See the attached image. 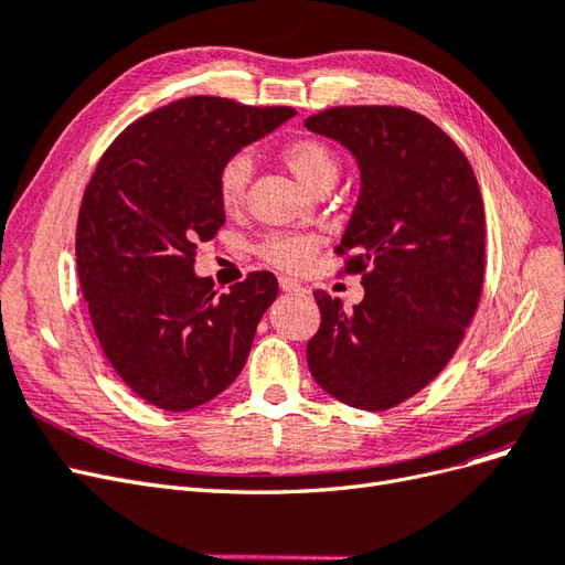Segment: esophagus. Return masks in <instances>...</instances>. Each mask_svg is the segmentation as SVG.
<instances>
[{
    "mask_svg": "<svg viewBox=\"0 0 565 565\" xmlns=\"http://www.w3.org/2000/svg\"><path fill=\"white\" fill-rule=\"evenodd\" d=\"M278 285H280V289L282 292H287V295H306V287L301 285V282H297V280H292V278H280L278 280Z\"/></svg>",
    "mask_w": 565,
    "mask_h": 565,
    "instance_id": "1",
    "label": "esophagus"
}]
</instances>
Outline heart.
<instances>
[{
	"label": "heart",
	"mask_w": 565,
	"mask_h": 565,
	"mask_svg": "<svg viewBox=\"0 0 565 565\" xmlns=\"http://www.w3.org/2000/svg\"><path fill=\"white\" fill-rule=\"evenodd\" d=\"M282 162L292 169V174L316 193L322 185H334L339 177V156L318 139H295L282 146ZM252 177V160L245 152H237L224 162L216 177V195L224 210H237L245 200L247 183ZM318 247L313 235H268L259 247V254L273 266L285 270H301L309 266Z\"/></svg>",
	"instance_id": "b5f03b06"
}]
</instances>
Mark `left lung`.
I'll use <instances>...</instances> for the list:
<instances>
[{"label":"left lung","instance_id":"8db88e82","mask_svg":"<svg viewBox=\"0 0 565 565\" xmlns=\"http://www.w3.org/2000/svg\"><path fill=\"white\" fill-rule=\"evenodd\" d=\"M361 169V195L337 254L363 273L365 297L344 311L322 289L306 347L313 380L358 409L396 407L448 365L481 299L486 212L465 152L424 115L341 106L306 119Z\"/></svg>","mask_w":565,"mask_h":565}]
</instances>
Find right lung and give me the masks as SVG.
<instances>
[{
	"mask_svg": "<svg viewBox=\"0 0 565 565\" xmlns=\"http://www.w3.org/2000/svg\"><path fill=\"white\" fill-rule=\"evenodd\" d=\"M295 108L218 96L136 119L96 164L77 218V276L113 370L150 405L183 413L241 374L278 280L254 270L226 295L195 276V252L224 226L216 177Z\"/></svg>",
	"mask_w": 565,
	"mask_h": 565,
	"instance_id": "right-lung-1",
	"label": "right lung"
}]
</instances>
